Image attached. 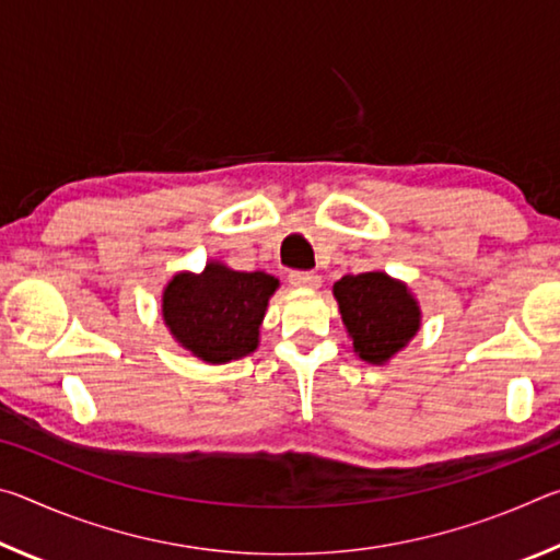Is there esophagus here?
<instances>
[{"mask_svg":"<svg viewBox=\"0 0 560 560\" xmlns=\"http://www.w3.org/2000/svg\"><path fill=\"white\" fill-rule=\"evenodd\" d=\"M289 281L299 289H318L320 287V277L314 271H291Z\"/></svg>","mask_w":560,"mask_h":560,"instance_id":"esophagus-1","label":"esophagus"}]
</instances>
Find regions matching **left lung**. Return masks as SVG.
I'll use <instances>...</instances> for the list:
<instances>
[{"mask_svg":"<svg viewBox=\"0 0 560 560\" xmlns=\"http://www.w3.org/2000/svg\"><path fill=\"white\" fill-rule=\"evenodd\" d=\"M334 296L353 350L373 365L387 363L420 330L417 299L385 271L348 273L334 283Z\"/></svg>","mask_w":560,"mask_h":560,"instance_id":"8db88e82","label":"left lung"}]
</instances>
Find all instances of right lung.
I'll list each match as a JSON object with an SVG mask.
<instances>
[{"instance_id": "obj_1", "label": "right lung", "mask_w": 560, "mask_h": 560, "mask_svg": "<svg viewBox=\"0 0 560 560\" xmlns=\"http://www.w3.org/2000/svg\"><path fill=\"white\" fill-rule=\"evenodd\" d=\"M279 279L210 261L202 273H175L163 291V320L179 346L220 365L259 346V326Z\"/></svg>"}]
</instances>
